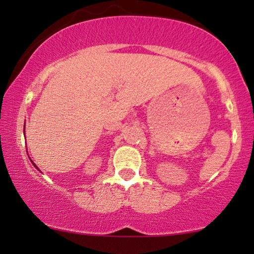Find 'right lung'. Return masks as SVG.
<instances>
[{
  "label": "right lung",
  "mask_w": 254,
  "mask_h": 254,
  "mask_svg": "<svg viewBox=\"0 0 254 254\" xmlns=\"http://www.w3.org/2000/svg\"><path fill=\"white\" fill-rule=\"evenodd\" d=\"M32 164H33V165H34V167H36V168H38V167H37V166H36V164H34V162H33V161H32Z\"/></svg>",
  "instance_id": "right-lung-1"
}]
</instances>
